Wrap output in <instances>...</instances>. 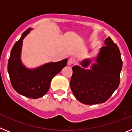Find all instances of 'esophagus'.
Masks as SVG:
<instances>
[{"mask_svg":"<svg viewBox=\"0 0 132 132\" xmlns=\"http://www.w3.org/2000/svg\"><path fill=\"white\" fill-rule=\"evenodd\" d=\"M75 62V59L73 57H71L69 59L68 64L69 65H73V64H74Z\"/></svg>","mask_w":132,"mask_h":132,"instance_id":"obj_1","label":"esophagus"}]
</instances>
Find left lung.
Masks as SVG:
<instances>
[{"label":"left lung","mask_w":132,"mask_h":132,"mask_svg":"<svg viewBox=\"0 0 132 132\" xmlns=\"http://www.w3.org/2000/svg\"><path fill=\"white\" fill-rule=\"evenodd\" d=\"M105 46L99 50L95 63L85 59L81 66L72 67L70 86L74 96L81 103L88 105L105 102L118 88L122 68L121 55L117 45L110 37Z\"/></svg>","instance_id":"1"}]
</instances>
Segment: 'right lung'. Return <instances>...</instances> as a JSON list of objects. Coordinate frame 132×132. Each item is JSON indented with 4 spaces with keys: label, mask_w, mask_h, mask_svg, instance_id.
<instances>
[{
    "label": "right lung",
    "mask_w": 132,
    "mask_h": 132,
    "mask_svg": "<svg viewBox=\"0 0 132 132\" xmlns=\"http://www.w3.org/2000/svg\"><path fill=\"white\" fill-rule=\"evenodd\" d=\"M28 28L14 45L8 63V72L12 86L18 94L36 99L48 91L52 79L67 65V59L50 62L35 69L27 68L21 60L23 39L30 33Z\"/></svg>",
    "instance_id": "obj_1"
}]
</instances>
